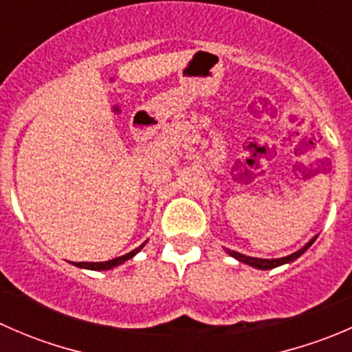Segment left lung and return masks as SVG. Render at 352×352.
I'll list each match as a JSON object with an SVG mask.
<instances>
[{"label": "left lung", "instance_id": "left-lung-1", "mask_svg": "<svg viewBox=\"0 0 352 352\" xmlns=\"http://www.w3.org/2000/svg\"><path fill=\"white\" fill-rule=\"evenodd\" d=\"M315 240H317V236H314L310 242L305 245V247H301L298 252H294V254L286 255V257H281V258L248 257V255H243V254H240V252H235V250H230V248H226V254H230L233 258H236L239 262H243V264L252 265V267H255V269H261V271H267V269H274V267H279V265H285V264H289V262L296 261L300 255H303L305 252L311 247V243H314Z\"/></svg>", "mask_w": 352, "mask_h": 352}]
</instances>
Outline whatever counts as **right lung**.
Returning <instances> with one entry per match:
<instances>
[{"label":"right lung","instance_id":"obj_1","mask_svg":"<svg viewBox=\"0 0 352 352\" xmlns=\"http://www.w3.org/2000/svg\"><path fill=\"white\" fill-rule=\"evenodd\" d=\"M146 243H148V240L144 243H141L138 248L131 250L129 254L120 255V257L112 258V261H105V262H74V265H76V267H81V269H90V271H109V269L117 267V265L124 264V262H126V261L133 258L134 255H136L138 252H140L141 248H143Z\"/></svg>","mask_w":352,"mask_h":352}]
</instances>
